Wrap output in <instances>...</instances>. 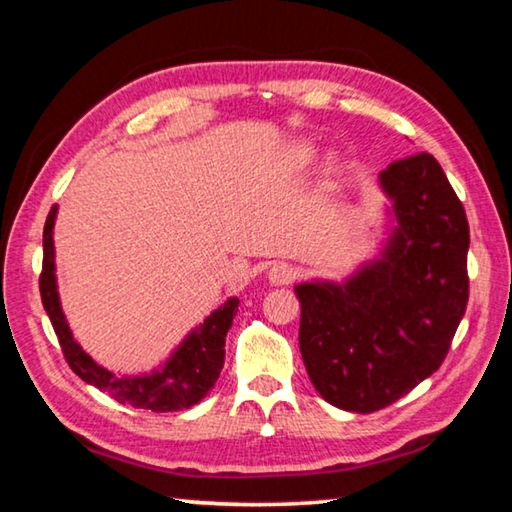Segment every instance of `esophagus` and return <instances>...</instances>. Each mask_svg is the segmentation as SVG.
I'll list each match as a JSON object with an SVG mask.
<instances>
[{
    "label": "esophagus",
    "mask_w": 512,
    "mask_h": 512,
    "mask_svg": "<svg viewBox=\"0 0 512 512\" xmlns=\"http://www.w3.org/2000/svg\"><path fill=\"white\" fill-rule=\"evenodd\" d=\"M266 277L273 286H286V284H291L295 280V268L284 264V262H277V264L268 268Z\"/></svg>",
    "instance_id": "1"
}]
</instances>
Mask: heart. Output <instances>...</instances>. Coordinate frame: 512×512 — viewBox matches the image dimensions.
I'll use <instances>...</instances> for the list:
<instances>
[{"label": "heart", "mask_w": 512, "mask_h": 512, "mask_svg": "<svg viewBox=\"0 0 512 512\" xmlns=\"http://www.w3.org/2000/svg\"><path fill=\"white\" fill-rule=\"evenodd\" d=\"M284 165L293 172H302L309 167L315 159H318V147H315L311 141H295L284 150Z\"/></svg>", "instance_id": "obj_1"}]
</instances>
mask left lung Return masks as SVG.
<instances>
[{
	"mask_svg": "<svg viewBox=\"0 0 512 512\" xmlns=\"http://www.w3.org/2000/svg\"><path fill=\"white\" fill-rule=\"evenodd\" d=\"M385 239L345 280L295 286L313 387L340 410L392 405L441 367L468 304L470 228L432 154L378 174Z\"/></svg>",
	"mask_w": 512,
	"mask_h": 512,
	"instance_id": "1",
	"label": "left lung"
}]
</instances>
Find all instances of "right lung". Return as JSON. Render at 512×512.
<instances>
[{
    "label": "right lung",
    "mask_w": 512,
    "mask_h": 512,
    "mask_svg": "<svg viewBox=\"0 0 512 512\" xmlns=\"http://www.w3.org/2000/svg\"><path fill=\"white\" fill-rule=\"evenodd\" d=\"M55 217H58V206L51 208L44 224L40 293L44 311L49 315L69 367L85 383L98 387L100 392L116 398L118 403L138 407V410L179 412L203 401L210 394V389L215 387L221 369H224L226 333L232 327L239 297H228L219 309L212 311L208 318H203V322L190 329L188 336L170 351V356L161 365H156L150 371H141V374L118 376L107 367L98 365L78 345V340L73 338V331L69 329L67 315H64L60 302L58 275H55Z\"/></svg>",
    "instance_id": "right-lung-1"
}]
</instances>
